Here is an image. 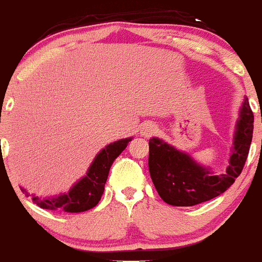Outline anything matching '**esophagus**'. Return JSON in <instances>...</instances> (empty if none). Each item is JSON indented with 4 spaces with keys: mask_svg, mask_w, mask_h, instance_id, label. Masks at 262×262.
<instances>
[{
    "mask_svg": "<svg viewBox=\"0 0 262 262\" xmlns=\"http://www.w3.org/2000/svg\"><path fill=\"white\" fill-rule=\"evenodd\" d=\"M156 132V125L152 124V123H143L140 125V135H144V137H149V135H152Z\"/></svg>",
    "mask_w": 262,
    "mask_h": 262,
    "instance_id": "obj_1",
    "label": "esophagus"
}]
</instances>
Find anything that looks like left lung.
I'll return each instance as SVG.
<instances>
[{
  "instance_id": "obj_1",
  "label": "left lung",
  "mask_w": 262,
  "mask_h": 262,
  "mask_svg": "<svg viewBox=\"0 0 262 262\" xmlns=\"http://www.w3.org/2000/svg\"><path fill=\"white\" fill-rule=\"evenodd\" d=\"M254 130V114L244 98L234 132L229 164L224 173L215 175L187 152L177 150L159 138L149 140V172L159 196L171 206L189 207L219 196L242 173Z\"/></svg>"
}]
</instances>
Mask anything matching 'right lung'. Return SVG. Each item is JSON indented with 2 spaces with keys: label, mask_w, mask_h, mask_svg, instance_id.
<instances>
[{
  "label": "right lung",
  "mask_w": 262,
  "mask_h": 262,
  "mask_svg": "<svg viewBox=\"0 0 262 262\" xmlns=\"http://www.w3.org/2000/svg\"><path fill=\"white\" fill-rule=\"evenodd\" d=\"M133 138H125V139L108 144L106 148L102 149L96 155L86 175L75 183L66 193L40 198L28 193L26 188L20 187V189L27 197L32 196L33 202L44 209H61L68 213H80L91 209L97 206L102 194H103L104 185H106L113 161L118 158L123 150L127 148L128 143Z\"/></svg>",
  "instance_id": "add662e5"
}]
</instances>
